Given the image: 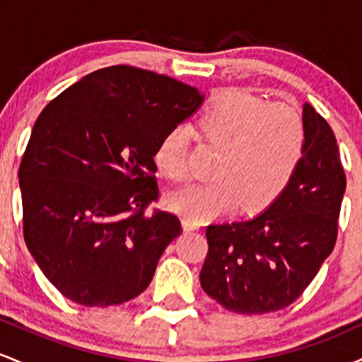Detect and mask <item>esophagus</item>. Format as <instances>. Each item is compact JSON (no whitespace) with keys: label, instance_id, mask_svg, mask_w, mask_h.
<instances>
[{"label":"esophagus","instance_id":"esophagus-1","mask_svg":"<svg viewBox=\"0 0 362 362\" xmlns=\"http://www.w3.org/2000/svg\"><path fill=\"white\" fill-rule=\"evenodd\" d=\"M182 226H184V231H195V230H199V223L194 221V219H189V218L182 219Z\"/></svg>","mask_w":362,"mask_h":362}]
</instances>
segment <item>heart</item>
Here are the masks:
<instances>
[{
  "label": "heart",
  "mask_w": 362,
  "mask_h": 362,
  "mask_svg": "<svg viewBox=\"0 0 362 362\" xmlns=\"http://www.w3.org/2000/svg\"><path fill=\"white\" fill-rule=\"evenodd\" d=\"M206 141L221 148L213 182L192 184L168 195L172 209L201 221L235 213L240 206L257 213L271 206L293 180L306 146L301 114L284 102H265L243 90H223L197 120ZM189 136L170 127L158 141L153 160L173 180L185 177Z\"/></svg>",
  "instance_id": "1"
}]
</instances>
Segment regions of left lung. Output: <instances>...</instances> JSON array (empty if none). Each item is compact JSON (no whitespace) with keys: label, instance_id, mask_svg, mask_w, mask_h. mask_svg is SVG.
I'll return each mask as SVG.
<instances>
[{"label":"left lung","instance_id":"8db88e82","mask_svg":"<svg viewBox=\"0 0 362 362\" xmlns=\"http://www.w3.org/2000/svg\"><path fill=\"white\" fill-rule=\"evenodd\" d=\"M303 122L305 153L284 192L255 218L206 228L209 252L201 286L235 313L262 315L289 306L335 247L346 192L337 139L310 103L303 105Z\"/></svg>","mask_w":362,"mask_h":362}]
</instances>
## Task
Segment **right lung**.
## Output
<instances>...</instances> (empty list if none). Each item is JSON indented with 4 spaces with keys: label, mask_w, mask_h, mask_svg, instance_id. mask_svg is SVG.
<instances>
[{
    "label": "right lung",
    "mask_w": 362,
    "mask_h": 362,
    "mask_svg": "<svg viewBox=\"0 0 362 362\" xmlns=\"http://www.w3.org/2000/svg\"><path fill=\"white\" fill-rule=\"evenodd\" d=\"M204 95L132 66L86 74L40 112L20 163L23 236L44 276L83 306H114L148 288L182 233L158 199L153 153Z\"/></svg>",
    "instance_id": "right-lung-1"
}]
</instances>
